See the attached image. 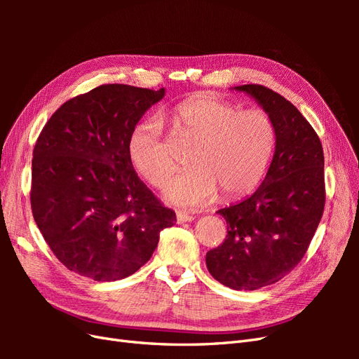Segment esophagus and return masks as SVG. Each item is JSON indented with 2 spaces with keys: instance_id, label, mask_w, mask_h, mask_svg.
<instances>
[{
  "instance_id": "obj_1",
  "label": "esophagus",
  "mask_w": 359,
  "mask_h": 359,
  "mask_svg": "<svg viewBox=\"0 0 359 359\" xmlns=\"http://www.w3.org/2000/svg\"><path fill=\"white\" fill-rule=\"evenodd\" d=\"M191 220H194L193 215L184 212V211H178L177 212V222L178 223H186V222H191Z\"/></svg>"
}]
</instances>
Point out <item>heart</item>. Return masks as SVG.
<instances>
[{
	"mask_svg": "<svg viewBox=\"0 0 359 359\" xmlns=\"http://www.w3.org/2000/svg\"><path fill=\"white\" fill-rule=\"evenodd\" d=\"M178 132L196 140L189 161L194 166L173 180L166 196L182 206H203L219 190L235 199L252 191L273 157L277 130L262 109L240 111L211 94H196L172 111ZM128 156L151 186L163 189L177 170V160L163 137L158 119L139 123L128 137Z\"/></svg>",
	"mask_w": 359,
	"mask_h": 359,
	"instance_id": "obj_1",
	"label": "heart"
}]
</instances>
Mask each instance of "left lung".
<instances>
[{"mask_svg": "<svg viewBox=\"0 0 359 359\" xmlns=\"http://www.w3.org/2000/svg\"><path fill=\"white\" fill-rule=\"evenodd\" d=\"M257 100L277 130L276 153L260 187L245 201L219 210L227 224L206 266L222 285L256 290L295 268L316 232L325 206L323 148L302 114L264 85L235 86Z\"/></svg>", "mask_w": 359, "mask_h": 359, "instance_id": "8db88e82", "label": "left lung"}]
</instances>
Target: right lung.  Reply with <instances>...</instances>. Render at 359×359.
<instances>
[{"label": "right lung", "instance_id": "1", "mask_svg": "<svg viewBox=\"0 0 359 359\" xmlns=\"http://www.w3.org/2000/svg\"><path fill=\"white\" fill-rule=\"evenodd\" d=\"M158 91L104 83L61 104L32 151L31 210L60 262L95 281L132 276L177 215L139 180L128 137L163 99Z\"/></svg>", "mask_w": 359, "mask_h": 359}]
</instances>
